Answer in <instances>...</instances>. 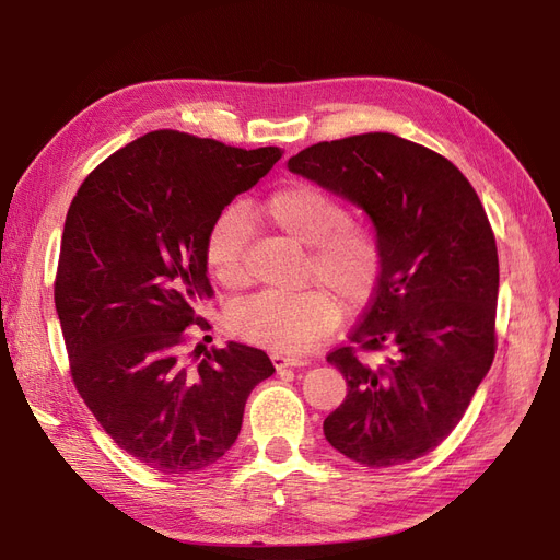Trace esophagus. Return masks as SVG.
Wrapping results in <instances>:
<instances>
[{"mask_svg": "<svg viewBox=\"0 0 560 560\" xmlns=\"http://www.w3.org/2000/svg\"><path fill=\"white\" fill-rule=\"evenodd\" d=\"M270 360H273L276 369H284V366H308V360L306 358H296V354H282V352H273L270 354Z\"/></svg>", "mask_w": 560, "mask_h": 560, "instance_id": "esophagus-1", "label": "esophagus"}]
</instances>
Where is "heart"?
I'll list each match as a JSON object with an SVG mask.
<instances>
[{"label": "heart", "instance_id": "heart-1", "mask_svg": "<svg viewBox=\"0 0 560 560\" xmlns=\"http://www.w3.org/2000/svg\"><path fill=\"white\" fill-rule=\"evenodd\" d=\"M264 212L287 238L308 247V280L327 284L348 308H362L374 296L383 249L376 231L352 224L341 198L313 182H292L273 191ZM249 217L241 206H229L208 229L202 259L208 273L224 287H238L247 278L245 249ZM341 315V306L327 290H306L290 296L257 294L233 306L229 325L245 341L276 352H303L327 336Z\"/></svg>", "mask_w": 560, "mask_h": 560}]
</instances>
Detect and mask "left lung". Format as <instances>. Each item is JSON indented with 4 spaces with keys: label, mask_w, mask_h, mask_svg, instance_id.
<instances>
[{
    "label": "left lung",
    "mask_w": 560,
    "mask_h": 560,
    "mask_svg": "<svg viewBox=\"0 0 560 560\" xmlns=\"http://www.w3.org/2000/svg\"><path fill=\"white\" fill-rule=\"evenodd\" d=\"M287 167L364 210L383 249L352 346L327 358L348 395L322 430L364 467L416 460L460 422L495 358L500 266L486 210L451 161L393 132L319 142Z\"/></svg>",
    "instance_id": "obj_1"
}]
</instances>
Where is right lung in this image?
I'll list each match as a JSON object with an SVG mask.
<instances>
[{"instance_id":"obj_1","label":"right lung","mask_w":560,"mask_h":560,"mask_svg":"<svg viewBox=\"0 0 560 560\" xmlns=\"http://www.w3.org/2000/svg\"><path fill=\"white\" fill-rule=\"evenodd\" d=\"M280 156L154 130L100 163L67 210L56 311L72 378L105 432L149 469L214 465L238 439L254 385L276 374L245 343L196 364L182 346L186 327L208 329L196 306L212 296L210 224Z\"/></svg>"}]
</instances>
